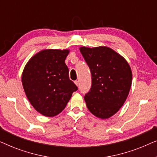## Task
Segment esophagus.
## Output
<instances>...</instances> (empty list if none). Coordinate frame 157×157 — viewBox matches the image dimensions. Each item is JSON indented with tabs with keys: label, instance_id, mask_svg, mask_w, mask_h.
I'll use <instances>...</instances> for the list:
<instances>
[{
	"label": "esophagus",
	"instance_id": "obj_1",
	"mask_svg": "<svg viewBox=\"0 0 157 157\" xmlns=\"http://www.w3.org/2000/svg\"><path fill=\"white\" fill-rule=\"evenodd\" d=\"M75 84L76 85V86H79V81H75Z\"/></svg>",
	"mask_w": 157,
	"mask_h": 157
}]
</instances>
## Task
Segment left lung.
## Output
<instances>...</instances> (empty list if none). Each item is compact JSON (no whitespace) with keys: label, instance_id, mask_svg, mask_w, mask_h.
Returning a JSON list of instances; mask_svg holds the SVG:
<instances>
[{"label":"left lung","instance_id":"8db88e82","mask_svg":"<svg viewBox=\"0 0 157 157\" xmlns=\"http://www.w3.org/2000/svg\"><path fill=\"white\" fill-rule=\"evenodd\" d=\"M79 50L91 73V88L84 96L87 108L95 117L109 119L121 108L129 93L132 82L129 64L107 46H81Z\"/></svg>","mask_w":157,"mask_h":157}]
</instances>
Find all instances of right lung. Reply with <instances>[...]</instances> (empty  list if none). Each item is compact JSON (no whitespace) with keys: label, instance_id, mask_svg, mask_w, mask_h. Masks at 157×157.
<instances>
[{"label":"right lung","instance_id":"obj_1","mask_svg":"<svg viewBox=\"0 0 157 157\" xmlns=\"http://www.w3.org/2000/svg\"><path fill=\"white\" fill-rule=\"evenodd\" d=\"M69 49H44L33 55L23 68L21 81L32 106L47 117L65 109L78 88L69 79L65 63Z\"/></svg>","mask_w":157,"mask_h":157}]
</instances>
